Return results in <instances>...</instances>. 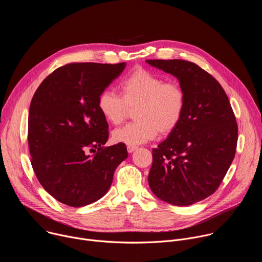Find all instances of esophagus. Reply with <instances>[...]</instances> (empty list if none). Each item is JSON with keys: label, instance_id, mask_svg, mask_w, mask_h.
Instances as JSON below:
<instances>
[{"label": "esophagus", "instance_id": "obj_1", "mask_svg": "<svg viewBox=\"0 0 262 262\" xmlns=\"http://www.w3.org/2000/svg\"><path fill=\"white\" fill-rule=\"evenodd\" d=\"M138 147L137 146H133V145H128L127 146V151L129 152V154H132V152H134L135 150H136V149H137Z\"/></svg>", "mask_w": 262, "mask_h": 262}]
</instances>
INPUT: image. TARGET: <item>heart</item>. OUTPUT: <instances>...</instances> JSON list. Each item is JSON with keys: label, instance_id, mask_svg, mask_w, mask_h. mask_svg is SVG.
I'll return each instance as SVG.
<instances>
[{"label": "heart", "instance_id": "heart-1", "mask_svg": "<svg viewBox=\"0 0 262 262\" xmlns=\"http://www.w3.org/2000/svg\"><path fill=\"white\" fill-rule=\"evenodd\" d=\"M121 96L103 90L97 98V108L105 121L120 124L135 107L134 122L115 129L112 139L116 143L138 145L157 135H167L180 123L186 103L185 92L177 82H165L158 74L138 68L119 85Z\"/></svg>", "mask_w": 262, "mask_h": 262}]
</instances>
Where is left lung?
Segmentation results:
<instances>
[{
	"label": "left lung",
	"mask_w": 262,
	"mask_h": 262,
	"mask_svg": "<svg viewBox=\"0 0 262 262\" xmlns=\"http://www.w3.org/2000/svg\"><path fill=\"white\" fill-rule=\"evenodd\" d=\"M173 74L186 97L178 126L152 149L148 182L154 194L185 206L212 195L236 151L237 123L220 83L197 64L185 60H146Z\"/></svg>",
	"instance_id": "left-lung-1"
}]
</instances>
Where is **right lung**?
Segmentation results:
<instances>
[{
	"mask_svg": "<svg viewBox=\"0 0 262 262\" xmlns=\"http://www.w3.org/2000/svg\"><path fill=\"white\" fill-rule=\"evenodd\" d=\"M124 68V62L69 63L48 76L32 98L31 164L43 189L61 203L80 207L100 199L128 156L123 143L103 146L108 124L97 108L98 95Z\"/></svg>",
	"mask_w": 262,
	"mask_h": 262,
	"instance_id": "1",
	"label": "right lung"
}]
</instances>
